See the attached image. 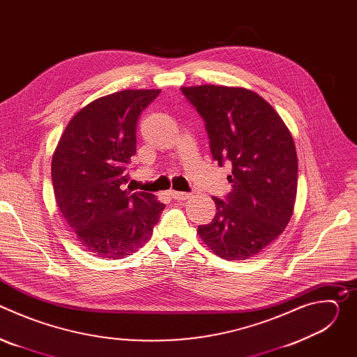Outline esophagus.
<instances>
[{
	"label": "esophagus",
	"instance_id": "esophagus-1",
	"mask_svg": "<svg viewBox=\"0 0 357 357\" xmlns=\"http://www.w3.org/2000/svg\"><path fill=\"white\" fill-rule=\"evenodd\" d=\"M169 195H171V197H174V199H176V200H186V199H189V197L192 196L190 193H186V192H176V190H171Z\"/></svg>",
	"mask_w": 357,
	"mask_h": 357
}]
</instances>
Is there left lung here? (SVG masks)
I'll use <instances>...</instances> for the list:
<instances>
[{
    "instance_id": "1",
    "label": "left lung",
    "mask_w": 357,
    "mask_h": 357,
    "mask_svg": "<svg viewBox=\"0 0 357 357\" xmlns=\"http://www.w3.org/2000/svg\"><path fill=\"white\" fill-rule=\"evenodd\" d=\"M205 120L213 160L231 164V190L213 197L216 215L197 233L225 260L257 256L287 227L295 205L298 160L278 113L251 90L203 84L181 87Z\"/></svg>"
}]
</instances>
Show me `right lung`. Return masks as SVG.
I'll return each mask as SVG.
<instances>
[{"mask_svg": "<svg viewBox=\"0 0 357 357\" xmlns=\"http://www.w3.org/2000/svg\"><path fill=\"white\" fill-rule=\"evenodd\" d=\"M161 90L100 97L66 126L52 158L61 213L91 256L126 259L151 238L165 208L152 193L128 192L139 114Z\"/></svg>", "mask_w": 357, "mask_h": 357, "instance_id": "1", "label": "right lung"}]
</instances>
